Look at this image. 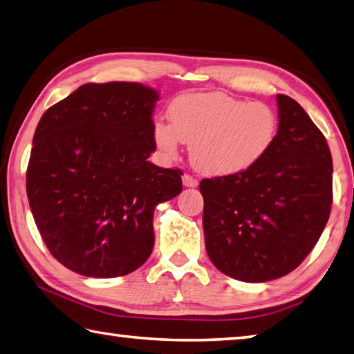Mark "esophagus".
Returning <instances> with one entry per match:
<instances>
[{
	"instance_id": "obj_1",
	"label": "esophagus",
	"mask_w": 354,
	"mask_h": 354,
	"mask_svg": "<svg viewBox=\"0 0 354 354\" xmlns=\"http://www.w3.org/2000/svg\"><path fill=\"white\" fill-rule=\"evenodd\" d=\"M183 184L185 185V187H196L198 179H195L192 175H189V173H185V175H183Z\"/></svg>"
}]
</instances>
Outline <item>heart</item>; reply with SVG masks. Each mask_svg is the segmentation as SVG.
I'll use <instances>...</instances> for the list:
<instances>
[{
  "label": "heart",
  "instance_id": "obj_1",
  "mask_svg": "<svg viewBox=\"0 0 354 354\" xmlns=\"http://www.w3.org/2000/svg\"><path fill=\"white\" fill-rule=\"evenodd\" d=\"M170 125H155V142L175 156L179 142L190 145L199 171L229 176L246 171L266 155L277 134V115L263 102L223 93L183 94L169 108Z\"/></svg>",
  "mask_w": 354,
  "mask_h": 354
}]
</instances>
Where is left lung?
<instances>
[{"mask_svg": "<svg viewBox=\"0 0 354 354\" xmlns=\"http://www.w3.org/2000/svg\"><path fill=\"white\" fill-rule=\"evenodd\" d=\"M277 105L279 130L259 162L199 183L209 259L248 283L294 271L331 212L333 159L325 136L294 99L279 94Z\"/></svg>", "mask_w": 354, "mask_h": 354, "instance_id": "obj_1", "label": "left lung"}]
</instances>
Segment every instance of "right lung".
<instances>
[{
  "mask_svg": "<svg viewBox=\"0 0 354 354\" xmlns=\"http://www.w3.org/2000/svg\"><path fill=\"white\" fill-rule=\"evenodd\" d=\"M158 99L140 83H86L38 122L26 192L44 244L71 271L120 277L150 257L156 205L183 192L181 170L147 160Z\"/></svg>",
  "mask_w": 354,
  "mask_h": 354,
  "instance_id": "right-lung-1",
  "label": "right lung"
}]
</instances>
